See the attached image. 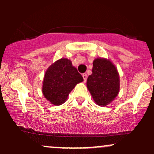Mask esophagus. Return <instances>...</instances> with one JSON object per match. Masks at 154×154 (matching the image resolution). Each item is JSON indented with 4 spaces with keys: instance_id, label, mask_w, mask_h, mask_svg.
<instances>
[{
    "instance_id": "1",
    "label": "esophagus",
    "mask_w": 154,
    "mask_h": 154,
    "mask_svg": "<svg viewBox=\"0 0 154 154\" xmlns=\"http://www.w3.org/2000/svg\"><path fill=\"white\" fill-rule=\"evenodd\" d=\"M82 77H83V79H84V82H86V80H87V74L86 73L82 74Z\"/></svg>"
}]
</instances>
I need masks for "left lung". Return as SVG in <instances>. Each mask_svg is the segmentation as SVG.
<instances>
[{"instance_id": "left-lung-1", "label": "left lung", "mask_w": 154, "mask_h": 154, "mask_svg": "<svg viewBox=\"0 0 154 154\" xmlns=\"http://www.w3.org/2000/svg\"><path fill=\"white\" fill-rule=\"evenodd\" d=\"M87 87L98 105L110 103L119 91V77L115 66L109 60L96 59L92 74L87 79Z\"/></svg>"}]
</instances>
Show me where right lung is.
Returning a JSON list of instances; mask_svg holds the SVG:
<instances>
[{
    "instance_id": "add662e5",
    "label": "right lung",
    "mask_w": 154,
    "mask_h": 154,
    "mask_svg": "<svg viewBox=\"0 0 154 154\" xmlns=\"http://www.w3.org/2000/svg\"><path fill=\"white\" fill-rule=\"evenodd\" d=\"M83 77L67 59H61L53 63L45 72L43 93L51 103L59 106L64 103L69 94Z\"/></svg>"
}]
</instances>
